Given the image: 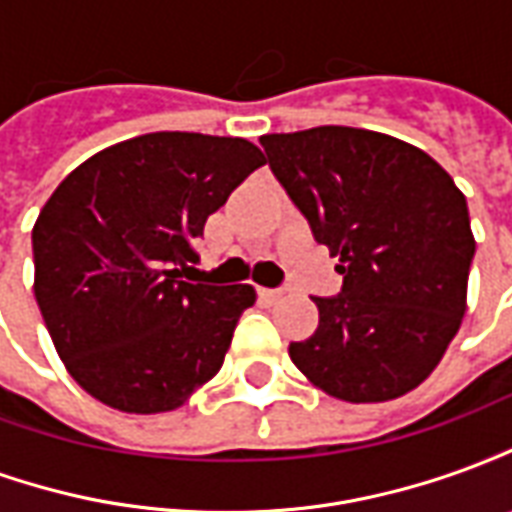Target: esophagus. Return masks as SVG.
<instances>
[{"label":"esophagus","instance_id":"obj_1","mask_svg":"<svg viewBox=\"0 0 512 512\" xmlns=\"http://www.w3.org/2000/svg\"><path fill=\"white\" fill-rule=\"evenodd\" d=\"M260 299L268 301V304H271V301H279V299H282V290H274V288H260Z\"/></svg>","mask_w":512,"mask_h":512}]
</instances>
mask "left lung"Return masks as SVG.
<instances>
[{"label": "left lung", "mask_w": 512, "mask_h": 512, "mask_svg": "<svg viewBox=\"0 0 512 512\" xmlns=\"http://www.w3.org/2000/svg\"><path fill=\"white\" fill-rule=\"evenodd\" d=\"M260 145L343 274L337 296L312 299L321 321L290 343L293 365L348 403L406 395L461 329L474 257L466 197L425 150L378 131L318 126Z\"/></svg>", "instance_id": "8db88e82"}]
</instances>
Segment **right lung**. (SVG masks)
<instances>
[{
    "label": "right lung",
    "mask_w": 512,
    "mask_h": 512,
    "mask_svg": "<svg viewBox=\"0 0 512 512\" xmlns=\"http://www.w3.org/2000/svg\"><path fill=\"white\" fill-rule=\"evenodd\" d=\"M241 136L156 131L87 158L32 227L35 299L73 381L128 414H161L211 381L252 285L189 282L194 241L257 167Z\"/></svg>",
    "instance_id": "obj_1"
}]
</instances>
